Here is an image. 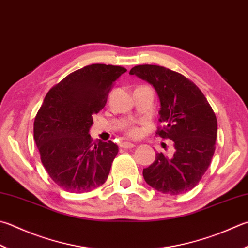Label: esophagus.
<instances>
[{"label": "esophagus", "mask_w": 248, "mask_h": 248, "mask_svg": "<svg viewBox=\"0 0 248 248\" xmlns=\"http://www.w3.org/2000/svg\"><path fill=\"white\" fill-rule=\"evenodd\" d=\"M120 146L122 147V148H124V149H128V148H133V147H135V146H136V144L133 143V142H127V141H124V142L121 143Z\"/></svg>", "instance_id": "obj_1"}]
</instances>
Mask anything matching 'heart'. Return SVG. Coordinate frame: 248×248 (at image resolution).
Instances as JSON below:
<instances>
[{
    "label": "heart",
    "mask_w": 248,
    "mask_h": 248,
    "mask_svg": "<svg viewBox=\"0 0 248 248\" xmlns=\"http://www.w3.org/2000/svg\"><path fill=\"white\" fill-rule=\"evenodd\" d=\"M128 135L130 137H137L140 135V129L137 127H130L128 129Z\"/></svg>",
    "instance_id": "obj_1"
}]
</instances>
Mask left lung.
Segmentation results:
<instances>
[{
  "label": "left lung",
  "instance_id": "left-lung-1",
  "mask_svg": "<svg viewBox=\"0 0 248 248\" xmlns=\"http://www.w3.org/2000/svg\"><path fill=\"white\" fill-rule=\"evenodd\" d=\"M129 74L150 83L160 99L156 135L174 141L171 157L156 153L143 168L147 184L162 193L177 195L192 190L211 164L217 137V119L200 88L182 74L161 66L140 64Z\"/></svg>",
  "mask_w": 248,
  "mask_h": 248
}]
</instances>
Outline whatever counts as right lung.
I'll use <instances>...</instances> for the list:
<instances>
[{"label": "right lung", "mask_w": 248, "mask_h": 248, "mask_svg": "<svg viewBox=\"0 0 248 248\" xmlns=\"http://www.w3.org/2000/svg\"><path fill=\"white\" fill-rule=\"evenodd\" d=\"M126 69L94 63L70 73L46 94L34 120L42 164L55 184L71 193L104 185L119 152L112 141L93 142V114L107 104L113 83Z\"/></svg>", "instance_id": "right-lung-1"}]
</instances>
